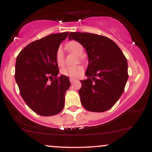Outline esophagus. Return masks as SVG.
Wrapping results in <instances>:
<instances>
[{"mask_svg": "<svg viewBox=\"0 0 152 152\" xmlns=\"http://www.w3.org/2000/svg\"><path fill=\"white\" fill-rule=\"evenodd\" d=\"M69 80H70L71 83H74L75 81H76V78H70V79H69Z\"/></svg>", "mask_w": 152, "mask_h": 152, "instance_id": "obj_1", "label": "esophagus"}]
</instances>
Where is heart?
<instances>
[{"label": "heart", "mask_w": 152, "mask_h": 152, "mask_svg": "<svg viewBox=\"0 0 152 152\" xmlns=\"http://www.w3.org/2000/svg\"><path fill=\"white\" fill-rule=\"evenodd\" d=\"M66 48L71 52L76 54L78 56H81L83 54V46L77 41H71L66 44ZM56 60L57 64L59 66H64V53L62 48H58L56 53ZM83 73V68L81 66H66L61 70V74L64 76H69L72 78H77L81 76Z\"/></svg>", "instance_id": "b5f03b06"}]
</instances>
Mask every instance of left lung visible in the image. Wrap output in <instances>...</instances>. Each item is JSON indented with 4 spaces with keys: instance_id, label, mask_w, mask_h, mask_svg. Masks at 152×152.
<instances>
[{
    "instance_id": "obj_1",
    "label": "left lung",
    "mask_w": 152,
    "mask_h": 152,
    "mask_svg": "<svg viewBox=\"0 0 152 152\" xmlns=\"http://www.w3.org/2000/svg\"><path fill=\"white\" fill-rule=\"evenodd\" d=\"M69 39L81 43L88 55V66L78 91L81 104L93 112L111 109L123 94L128 80V64L116 43L89 33L71 32Z\"/></svg>"
}]
</instances>
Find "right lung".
<instances>
[{"label": "right lung", "instance_id": "right-lung-1", "mask_svg": "<svg viewBox=\"0 0 152 152\" xmlns=\"http://www.w3.org/2000/svg\"><path fill=\"white\" fill-rule=\"evenodd\" d=\"M69 34H50L34 41L16 58L15 78L20 95L29 108L41 116L56 115L64 107L65 94L71 83L64 75L57 77L56 53Z\"/></svg>", "mask_w": 152, "mask_h": 152}]
</instances>
